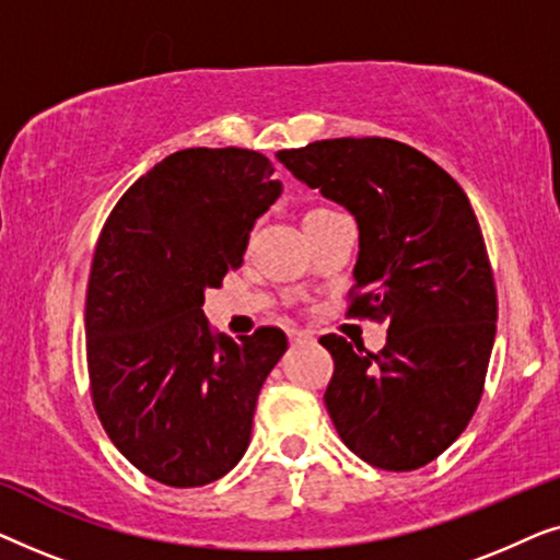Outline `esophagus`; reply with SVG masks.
I'll return each instance as SVG.
<instances>
[{
    "label": "esophagus",
    "mask_w": 560,
    "mask_h": 560,
    "mask_svg": "<svg viewBox=\"0 0 560 560\" xmlns=\"http://www.w3.org/2000/svg\"><path fill=\"white\" fill-rule=\"evenodd\" d=\"M288 339L290 343H303V341H313V336L308 331H301V328H290Z\"/></svg>",
    "instance_id": "esophagus-1"
}]
</instances>
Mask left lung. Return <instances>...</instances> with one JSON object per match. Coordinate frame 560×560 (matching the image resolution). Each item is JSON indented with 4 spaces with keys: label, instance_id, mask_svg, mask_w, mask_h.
Returning <instances> with one entry per match:
<instances>
[{
    "label": "left lung",
    "instance_id": "obj_1",
    "mask_svg": "<svg viewBox=\"0 0 560 560\" xmlns=\"http://www.w3.org/2000/svg\"><path fill=\"white\" fill-rule=\"evenodd\" d=\"M278 160L359 226L349 316L387 326L372 354L320 336L334 357L326 408L366 464L412 471L454 443L477 410L497 334V290L469 198L410 144L339 137Z\"/></svg>",
    "mask_w": 560,
    "mask_h": 560
}]
</instances>
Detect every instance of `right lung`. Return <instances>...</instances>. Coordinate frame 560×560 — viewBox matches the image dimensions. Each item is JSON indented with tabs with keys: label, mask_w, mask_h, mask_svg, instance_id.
Segmentation results:
<instances>
[{
	"label": "right lung",
	"mask_w": 560,
	"mask_h": 560,
	"mask_svg": "<svg viewBox=\"0 0 560 560\" xmlns=\"http://www.w3.org/2000/svg\"><path fill=\"white\" fill-rule=\"evenodd\" d=\"M272 173L255 150L173 152L129 186L96 242L91 397L121 456L160 485L203 487L240 464L259 389L288 349L275 326L213 334L201 311L282 194Z\"/></svg>",
	"instance_id": "add662e5"
}]
</instances>
